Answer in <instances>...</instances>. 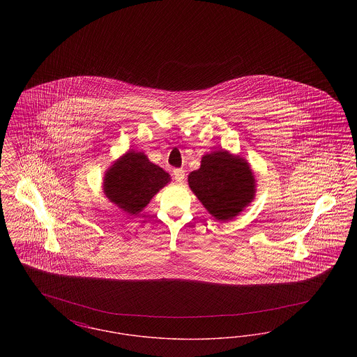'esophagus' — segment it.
Returning <instances> with one entry per match:
<instances>
[{
  "label": "esophagus",
  "instance_id": "1",
  "mask_svg": "<svg viewBox=\"0 0 357 357\" xmlns=\"http://www.w3.org/2000/svg\"><path fill=\"white\" fill-rule=\"evenodd\" d=\"M172 175H174L176 182H183V179H185V170L183 169H174Z\"/></svg>",
  "mask_w": 357,
  "mask_h": 357
}]
</instances>
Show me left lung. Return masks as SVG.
<instances>
[{
	"instance_id": "1",
	"label": "left lung",
	"mask_w": 357,
	"mask_h": 357,
	"mask_svg": "<svg viewBox=\"0 0 357 357\" xmlns=\"http://www.w3.org/2000/svg\"><path fill=\"white\" fill-rule=\"evenodd\" d=\"M188 186L218 221L234 218L255 198V175L248 162L227 151L204 155L201 169L188 175Z\"/></svg>"
}]
</instances>
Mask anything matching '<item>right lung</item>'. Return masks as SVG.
Segmentation results:
<instances>
[{
  "label": "right lung",
  "instance_id": "right-lung-1",
  "mask_svg": "<svg viewBox=\"0 0 357 357\" xmlns=\"http://www.w3.org/2000/svg\"><path fill=\"white\" fill-rule=\"evenodd\" d=\"M169 182L170 175L146 155L127 153L105 174L104 192L124 211L137 214Z\"/></svg>",
  "mask_w": 357,
  "mask_h": 357
}]
</instances>
